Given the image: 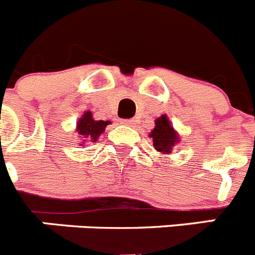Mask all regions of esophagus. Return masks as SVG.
<instances>
[{
	"label": "esophagus",
	"mask_w": 255,
	"mask_h": 255,
	"mask_svg": "<svg viewBox=\"0 0 255 255\" xmlns=\"http://www.w3.org/2000/svg\"><path fill=\"white\" fill-rule=\"evenodd\" d=\"M120 123L123 124V125H128V126H132L135 124V120L134 119H121Z\"/></svg>",
	"instance_id": "1"
}]
</instances>
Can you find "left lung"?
Instances as JSON below:
<instances>
[{
	"label": "left lung",
	"instance_id": "1",
	"mask_svg": "<svg viewBox=\"0 0 255 255\" xmlns=\"http://www.w3.org/2000/svg\"><path fill=\"white\" fill-rule=\"evenodd\" d=\"M150 138H153V147L161 153H170L171 148L179 140L166 115L155 120V128L150 132Z\"/></svg>",
	"mask_w": 255,
	"mask_h": 255
}]
</instances>
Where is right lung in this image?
<instances>
[{"label":"right lung","instance_id":"obj_1","mask_svg":"<svg viewBox=\"0 0 255 255\" xmlns=\"http://www.w3.org/2000/svg\"><path fill=\"white\" fill-rule=\"evenodd\" d=\"M110 124V121H96L93 120L92 114L89 111L85 112L83 117L78 121L76 125V130H78L79 135L83 138L88 139V140L96 141L97 138L100 136L105 131V128Z\"/></svg>","mask_w":255,"mask_h":255}]
</instances>
